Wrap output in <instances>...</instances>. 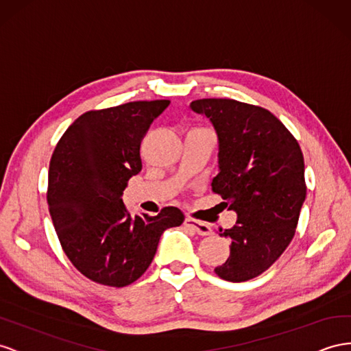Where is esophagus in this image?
Listing matches in <instances>:
<instances>
[{
	"label": "esophagus",
	"mask_w": 351,
	"mask_h": 351,
	"mask_svg": "<svg viewBox=\"0 0 351 351\" xmlns=\"http://www.w3.org/2000/svg\"><path fill=\"white\" fill-rule=\"evenodd\" d=\"M184 226L187 227V229H191L192 232L201 234V236L211 234V226L210 224L195 220V219H191V217H187V219L184 220Z\"/></svg>",
	"instance_id": "obj_1"
}]
</instances>
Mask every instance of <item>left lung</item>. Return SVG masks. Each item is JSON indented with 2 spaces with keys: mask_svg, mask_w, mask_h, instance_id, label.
Segmentation results:
<instances>
[{
  "mask_svg": "<svg viewBox=\"0 0 351 351\" xmlns=\"http://www.w3.org/2000/svg\"><path fill=\"white\" fill-rule=\"evenodd\" d=\"M191 108L210 118L219 134L220 173L213 192L238 213L230 257L217 276L245 282L260 276L288 248L306 199L304 156L291 131L261 106L233 99H199Z\"/></svg>",
  "mask_w": 351,
  "mask_h": 351,
  "instance_id": "obj_1",
  "label": "left lung"
}]
</instances>
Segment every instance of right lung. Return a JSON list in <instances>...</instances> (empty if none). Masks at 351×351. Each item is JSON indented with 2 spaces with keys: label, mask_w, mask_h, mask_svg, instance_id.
<instances>
[{
  "label": "right lung",
  "mask_w": 351,
  "mask_h": 351,
  "mask_svg": "<svg viewBox=\"0 0 351 351\" xmlns=\"http://www.w3.org/2000/svg\"><path fill=\"white\" fill-rule=\"evenodd\" d=\"M169 100H138L75 119L50 160L47 204L66 257L85 278L122 288L152 263L160 234L184 221L176 206L131 215L121 195L140 173V145Z\"/></svg>",
  "instance_id": "obj_1"
}]
</instances>
